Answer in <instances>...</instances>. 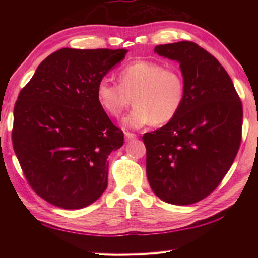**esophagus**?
I'll return each instance as SVG.
<instances>
[{
	"label": "esophagus",
	"instance_id": "esophagus-1",
	"mask_svg": "<svg viewBox=\"0 0 258 258\" xmlns=\"http://www.w3.org/2000/svg\"><path fill=\"white\" fill-rule=\"evenodd\" d=\"M125 136H126V140L131 141V140H134L136 139V135L134 133H130V132H125Z\"/></svg>",
	"mask_w": 258,
	"mask_h": 258
}]
</instances>
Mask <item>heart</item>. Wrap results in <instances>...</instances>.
<instances>
[{
	"mask_svg": "<svg viewBox=\"0 0 258 258\" xmlns=\"http://www.w3.org/2000/svg\"><path fill=\"white\" fill-rule=\"evenodd\" d=\"M118 83L102 79L96 85V98L108 115L118 117L130 105L134 108L122 120L126 128H140L153 123L163 125L176 117L183 106L185 84L174 69L154 61H134L118 72Z\"/></svg>",
	"mask_w": 258,
	"mask_h": 258,
	"instance_id": "1",
	"label": "heart"
}]
</instances>
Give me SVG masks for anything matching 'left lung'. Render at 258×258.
Returning a JSON list of instances; mask_svg holds the SVG:
<instances>
[{"label": "left lung", "instance_id": "1", "mask_svg": "<svg viewBox=\"0 0 258 258\" xmlns=\"http://www.w3.org/2000/svg\"><path fill=\"white\" fill-rule=\"evenodd\" d=\"M154 52L179 63L185 98L176 117L143 135L147 179L162 201L194 204L220 185L236 157L242 102L225 69L196 43L157 45Z\"/></svg>", "mask_w": 258, "mask_h": 258}]
</instances>
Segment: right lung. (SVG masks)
<instances>
[{
    "label": "right lung",
    "mask_w": 258,
    "mask_h": 258,
    "mask_svg": "<svg viewBox=\"0 0 258 258\" xmlns=\"http://www.w3.org/2000/svg\"><path fill=\"white\" fill-rule=\"evenodd\" d=\"M126 53L61 48L20 92L13 149L33 190L53 205L80 210L107 187V157L124 134L98 104L96 85Z\"/></svg>",
    "instance_id": "1"
}]
</instances>
